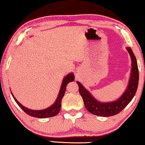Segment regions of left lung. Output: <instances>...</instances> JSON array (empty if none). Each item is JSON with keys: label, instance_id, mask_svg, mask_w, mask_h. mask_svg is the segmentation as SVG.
<instances>
[{"label": "left lung", "instance_id": "1", "mask_svg": "<svg viewBox=\"0 0 145 145\" xmlns=\"http://www.w3.org/2000/svg\"><path fill=\"white\" fill-rule=\"evenodd\" d=\"M127 50L131 55L132 60V70L129 85L121 98L114 102L103 103L96 100L91 94L84 87L77 82L79 88V93L83 99L84 106L91 113L101 116H111L122 111L131 102L136 93L138 84V69L136 57L130 47Z\"/></svg>", "mask_w": 145, "mask_h": 145}]
</instances>
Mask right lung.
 Masks as SVG:
<instances>
[{
	"label": "right lung",
	"mask_w": 145,
	"mask_h": 145,
	"mask_svg": "<svg viewBox=\"0 0 145 145\" xmlns=\"http://www.w3.org/2000/svg\"><path fill=\"white\" fill-rule=\"evenodd\" d=\"M74 80V76L72 73H70V74L67 75L65 77V78L63 79V82L62 83L61 89H60V92L59 95H58L57 99H56V102L54 103V105H52L51 106H50L49 108H46V109L41 110H34L29 109V108H26L24 106L20 104L18 101L16 100V98H14L13 96L12 93V95L13 98H14V101H16V103H17L18 106L24 110V112H26L29 115L33 116V117H37V118H48V117H51V116H54L59 113L60 110H61V101L62 99L64 97L65 95L66 89H67V85L69 82L73 81Z\"/></svg>",
	"instance_id": "add662e5"
}]
</instances>
